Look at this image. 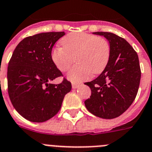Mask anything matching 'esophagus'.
<instances>
[{
    "label": "esophagus",
    "mask_w": 152,
    "mask_h": 152,
    "mask_svg": "<svg viewBox=\"0 0 152 152\" xmlns=\"http://www.w3.org/2000/svg\"><path fill=\"white\" fill-rule=\"evenodd\" d=\"M79 83H75V82H73L72 83V88H73V89H76V88H77L78 87H79Z\"/></svg>",
    "instance_id": "obj_1"
}]
</instances>
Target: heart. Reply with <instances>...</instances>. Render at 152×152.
Masks as SVG:
<instances>
[{
	"instance_id": "obj_1",
	"label": "heart",
	"mask_w": 152,
	"mask_h": 152,
	"mask_svg": "<svg viewBox=\"0 0 152 152\" xmlns=\"http://www.w3.org/2000/svg\"><path fill=\"white\" fill-rule=\"evenodd\" d=\"M63 47L52 50L51 58L57 68L66 72L76 59L77 64L68 73L73 82L84 80L101 73L107 65L110 47L106 39L86 32H72L61 41Z\"/></svg>"
}]
</instances>
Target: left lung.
<instances>
[{"mask_svg":"<svg viewBox=\"0 0 152 152\" xmlns=\"http://www.w3.org/2000/svg\"><path fill=\"white\" fill-rule=\"evenodd\" d=\"M103 35L110 47L107 65L94 80L85 82L91 95L85 101V107L94 115L113 119L123 114L136 98L141 78L137 53L123 38L107 32H96Z\"/></svg>","mask_w":152,"mask_h":152,"instance_id":"8db88e82","label":"left lung"}]
</instances>
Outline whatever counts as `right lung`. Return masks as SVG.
<instances>
[{"instance_id": "add662e5", "label": "right lung", "mask_w": 152, "mask_h": 152, "mask_svg": "<svg viewBox=\"0 0 152 152\" xmlns=\"http://www.w3.org/2000/svg\"><path fill=\"white\" fill-rule=\"evenodd\" d=\"M64 32H42L25 38L15 49L7 69L8 94L13 107L29 121L43 123L59 111L72 85L51 58L53 47Z\"/></svg>"}]
</instances>
